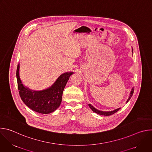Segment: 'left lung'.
I'll return each mask as SVG.
<instances>
[{
	"label": "left lung",
	"instance_id": "obj_1",
	"mask_svg": "<svg viewBox=\"0 0 152 152\" xmlns=\"http://www.w3.org/2000/svg\"><path fill=\"white\" fill-rule=\"evenodd\" d=\"M134 88H133L132 89V91H131V94H130V96L129 97V98H128V99L127 100V103L129 101V100L131 99V97L132 96V95H133V93H134ZM88 106H90V107L91 108V110L93 111V112H94V113H97V114H100V115H113V114H115V113H117L118 111H119V110H120V108H118V109H117V110H114V111H110V112H103V111H99V110H96L95 107H94L91 104H88Z\"/></svg>",
	"mask_w": 152,
	"mask_h": 152
}]
</instances>
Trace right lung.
I'll return each mask as SVG.
<instances>
[{
    "mask_svg": "<svg viewBox=\"0 0 152 152\" xmlns=\"http://www.w3.org/2000/svg\"><path fill=\"white\" fill-rule=\"evenodd\" d=\"M19 67L18 64L16 76L18 89L20 96L32 110L40 114H50L55 111L59 106L64 89L70 76L73 73H66L61 75L55 83L49 88L41 91H32L25 88L19 76Z\"/></svg>",
    "mask_w": 152,
    "mask_h": 152,
    "instance_id": "obj_1",
    "label": "right lung"
}]
</instances>
